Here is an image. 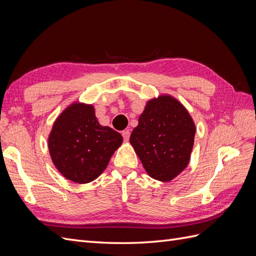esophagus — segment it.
I'll list each match as a JSON object with an SVG mask.
<instances>
[{
    "instance_id": "1",
    "label": "esophagus",
    "mask_w": 256,
    "mask_h": 256,
    "mask_svg": "<svg viewBox=\"0 0 256 256\" xmlns=\"http://www.w3.org/2000/svg\"><path fill=\"white\" fill-rule=\"evenodd\" d=\"M122 134L124 140H125L126 142H128L129 141V138H130V131L129 130H124L122 132Z\"/></svg>"
}]
</instances>
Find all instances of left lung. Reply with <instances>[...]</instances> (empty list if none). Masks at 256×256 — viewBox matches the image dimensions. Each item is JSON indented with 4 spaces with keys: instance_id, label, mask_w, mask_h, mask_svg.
<instances>
[{
    "instance_id": "obj_1",
    "label": "left lung",
    "mask_w": 256,
    "mask_h": 256,
    "mask_svg": "<svg viewBox=\"0 0 256 256\" xmlns=\"http://www.w3.org/2000/svg\"><path fill=\"white\" fill-rule=\"evenodd\" d=\"M194 136V122L182 104L170 95H160L146 102L130 144L147 174L168 182L189 164Z\"/></svg>"
}]
</instances>
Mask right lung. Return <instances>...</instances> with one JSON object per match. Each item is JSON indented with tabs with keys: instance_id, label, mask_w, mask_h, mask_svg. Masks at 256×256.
I'll return each instance as SVG.
<instances>
[{
	"instance_id": "add662e5",
	"label": "right lung",
	"mask_w": 256,
	"mask_h": 256,
	"mask_svg": "<svg viewBox=\"0 0 256 256\" xmlns=\"http://www.w3.org/2000/svg\"><path fill=\"white\" fill-rule=\"evenodd\" d=\"M122 136L102 126L92 104L74 102L60 114L48 138L53 164L66 180L88 184L100 176Z\"/></svg>"
}]
</instances>
